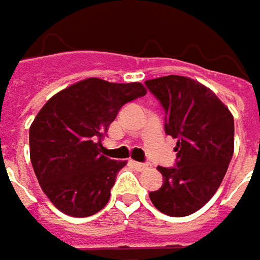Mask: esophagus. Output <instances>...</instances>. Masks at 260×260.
Masks as SVG:
<instances>
[{
  "mask_svg": "<svg viewBox=\"0 0 260 260\" xmlns=\"http://www.w3.org/2000/svg\"><path fill=\"white\" fill-rule=\"evenodd\" d=\"M132 164H133V167H135L136 170H139V172L146 170L148 166H149V164H146V162H139V161H132Z\"/></svg>",
  "mask_w": 260,
  "mask_h": 260,
  "instance_id": "1",
  "label": "esophagus"
}]
</instances>
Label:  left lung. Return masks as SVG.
<instances>
[{
    "instance_id": "1",
    "label": "left lung",
    "mask_w": 260,
    "mask_h": 260,
    "mask_svg": "<svg viewBox=\"0 0 260 260\" xmlns=\"http://www.w3.org/2000/svg\"><path fill=\"white\" fill-rule=\"evenodd\" d=\"M166 109V133L177 139V166L157 170L162 186L149 192L161 213L183 217L219 189L234 154V117L210 88L182 75L146 81Z\"/></svg>"
}]
</instances>
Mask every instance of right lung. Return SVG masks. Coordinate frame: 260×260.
I'll list each match as a JSON object with an SVG mask.
<instances>
[{
	"label": "right lung",
	"instance_id": "add662e5",
	"mask_svg": "<svg viewBox=\"0 0 260 260\" xmlns=\"http://www.w3.org/2000/svg\"><path fill=\"white\" fill-rule=\"evenodd\" d=\"M142 83L85 78L51 96L29 128V154L47 198L62 213L87 217L106 206L125 161L101 154L124 103L145 96Z\"/></svg>",
	"mask_w": 260,
	"mask_h": 260
}]
</instances>
